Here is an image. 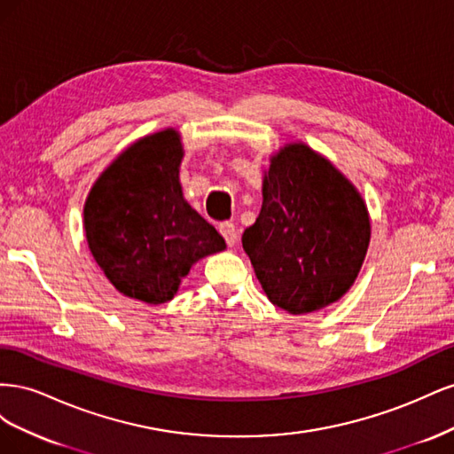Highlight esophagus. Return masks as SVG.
I'll list each match as a JSON object with an SVG mask.
<instances>
[{"label":"esophagus","instance_id":"1","mask_svg":"<svg viewBox=\"0 0 454 454\" xmlns=\"http://www.w3.org/2000/svg\"><path fill=\"white\" fill-rule=\"evenodd\" d=\"M219 232H222V237L225 239L227 246H235V244H237V240H239V232H237L235 223L223 222L222 225H219Z\"/></svg>","mask_w":454,"mask_h":454}]
</instances>
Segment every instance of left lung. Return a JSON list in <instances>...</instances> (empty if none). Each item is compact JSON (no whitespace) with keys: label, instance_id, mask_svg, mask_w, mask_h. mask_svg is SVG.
Here are the masks:
<instances>
[{"label":"left lung","instance_id":"8db88e82","mask_svg":"<svg viewBox=\"0 0 454 454\" xmlns=\"http://www.w3.org/2000/svg\"><path fill=\"white\" fill-rule=\"evenodd\" d=\"M369 237L358 191L310 147L292 144L272 157L263 206L242 246L270 303L305 314L348 292Z\"/></svg>","mask_w":454,"mask_h":454}]
</instances>
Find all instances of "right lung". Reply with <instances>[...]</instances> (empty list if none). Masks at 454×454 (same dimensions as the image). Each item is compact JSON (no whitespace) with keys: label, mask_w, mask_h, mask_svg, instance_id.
<instances>
[{"label":"right lung","mask_w":454,"mask_h":454,"mask_svg":"<svg viewBox=\"0 0 454 454\" xmlns=\"http://www.w3.org/2000/svg\"><path fill=\"white\" fill-rule=\"evenodd\" d=\"M180 136L168 129L121 153L85 204L89 248L117 290L167 303L191 265L225 250V240L182 197Z\"/></svg>","instance_id":"add662e5"}]
</instances>
